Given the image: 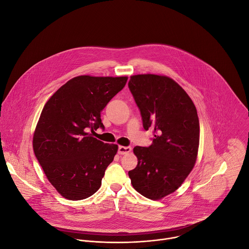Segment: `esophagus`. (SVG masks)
Masks as SVG:
<instances>
[{"label": "esophagus", "instance_id": "obj_1", "mask_svg": "<svg viewBox=\"0 0 249 249\" xmlns=\"http://www.w3.org/2000/svg\"><path fill=\"white\" fill-rule=\"evenodd\" d=\"M131 152V147H124V146H120L118 149V153L120 155H126L128 153Z\"/></svg>", "mask_w": 249, "mask_h": 249}]
</instances>
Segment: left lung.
<instances>
[{
    "instance_id": "obj_1",
    "label": "left lung",
    "mask_w": 249,
    "mask_h": 249,
    "mask_svg": "<svg viewBox=\"0 0 249 249\" xmlns=\"http://www.w3.org/2000/svg\"><path fill=\"white\" fill-rule=\"evenodd\" d=\"M128 88L144 128L154 131L151 146L133 149L138 164L128 176L141 195L160 200L181 185L196 162L200 137L197 110L185 90L167 76L133 75Z\"/></svg>"
}]
</instances>
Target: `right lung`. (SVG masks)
Returning <instances> with one entry per match:
<instances>
[{
    "label": "right lung",
    "mask_w": 249,
    "mask_h": 249,
    "mask_svg": "<svg viewBox=\"0 0 249 249\" xmlns=\"http://www.w3.org/2000/svg\"><path fill=\"white\" fill-rule=\"evenodd\" d=\"M126 81V76H77L45 103L33 148L48 180L63 197L83 200L99 189L118 146L105 144L89 131L104 128L100 113Z\"/></svg>",
    "instance_id": "add662e5"
}]
</instances>
